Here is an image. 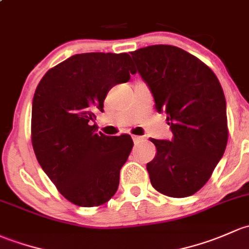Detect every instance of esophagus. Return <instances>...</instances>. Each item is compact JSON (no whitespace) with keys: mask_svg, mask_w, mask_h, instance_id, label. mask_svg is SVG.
Returning <instances> with one entry per match:
<instances>
[{"mask_svg":"<svg viewBox=\"0 0 249 249\" xmlns=\"http://www.w3.org/2000/svg\"><path fill=\"white\" fill-rule=\"evenodd\" d=\"M132 139H133V142H142V140H143V137H139V135H133Z\"/></svg>","mask_w":249,"mask_h":249,"instance_id":"1","label":"esophagus"}]
</instances>
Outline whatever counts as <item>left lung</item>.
<instances>
[{
	"mask_svg": "<svg viewBox=\"0 0 249 249\" xmlns=\"http://www.w3.org/2000/svg\"><path fill=\"white\" fill-rule=\"evenodd\" d=\"M173 139L151 138L157 152L146 169L164 196H193L211 178L228 142L227 103L218 79L196 56L173 45L130 53Z\"/></svg>",
	"mask_w": 249,
	"mask_h": 249,
	"instance_id": "left-lung-1",
	"label": "left lung"
}]
</instances>
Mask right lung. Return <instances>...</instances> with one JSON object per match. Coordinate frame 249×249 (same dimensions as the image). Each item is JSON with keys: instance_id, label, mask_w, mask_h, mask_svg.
Wrapping results in <instances>:
<instances>
[{"instance_id": "right-lung-1", "label": "right lung", "mask_w": 249, "mask_h": 249, "mask_svg": "<svg viewBox=\"0 0 249 249\" xmlns=\"http://www.w3.org/2000/svg\"><path fill=\"white\" fill-rule=\"evenodd\" d=\"M129 71L135 73L128 53H78L48 71L36 89V157L58 192L78 206H99L119 188L132 138L107 137L92 124L110 89L127 83Z\"/></svg>"}]
</instances>
